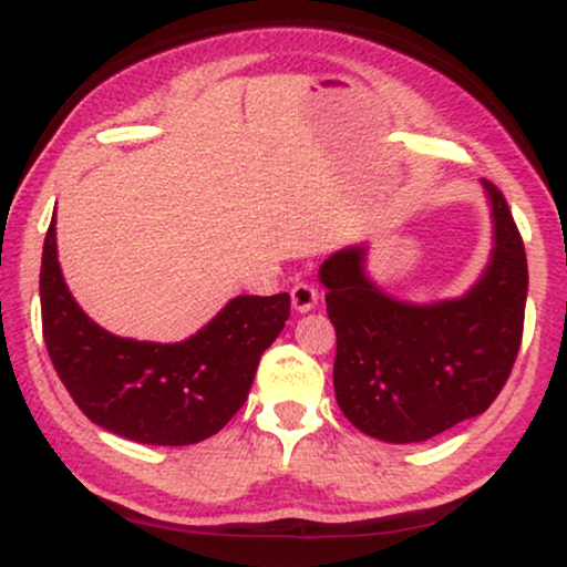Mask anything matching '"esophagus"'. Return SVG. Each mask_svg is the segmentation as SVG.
<instances>
[{
  "label": "esophagus",
  "mask_w": 567,
  "mask_h": 567,
  "mask_svg": "<svg viewBox=\"0 0 567 567\" xmlns=\"http://www.w3.org/2000/svg\"><path fill=\"white\" fill-rule=\"evenodd\" d=\"M290 298H292V309L303 315V311H311L317 306V301H320V290L309 282H296V288L290 290Z\"/></svg>",
  "instance_id": "1"
}]
</instances>
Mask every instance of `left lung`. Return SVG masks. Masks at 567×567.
Returning a JSON list of instances; mask_svg holds the SVG:
<instances>
[{
  "mask_svg": "<svg viewBox=\"0 0 567 567\" xmlns=\"http://www.w3.org/2000/svg\"><path fill=\"white\" fill-rule=\"evenodd\" d=\"M496 247L480 282L432 306L389 298L365 277V245L320 266L336 328L338 408L360 432L383 442H424L485 413L523 341L528 261L509 205L483 178Z\"/></svg>",
  "mask_w": 567,
  "mask_h": 567,
  "instance_id": "8db88e82",
  "label": "left lung"
}]
</instances>
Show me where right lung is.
<instances>
[{
    "label": "right lung",
    "mask_w": 567,
    "mask_h": 567,
    "mask_svg": "<svg viewBox=\"0 0 567 567\" xmlns=\"http://www.w3.org/2000/svg\"><path fill=\"white\" fill-rule=\"evenodd\" d=\"M42 336L71 400L97 426L143 445H192L245 405L261 354L290 317V296H237L181 343L106 333L63 282L55 218L44 237Z\"/></svg>",
    "instance_id": "right-lung-1"
}]
</instances>
